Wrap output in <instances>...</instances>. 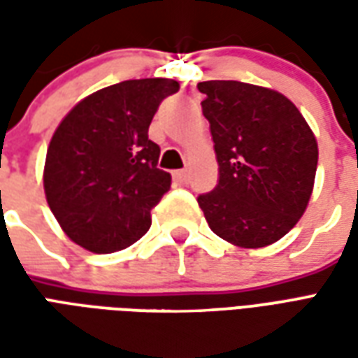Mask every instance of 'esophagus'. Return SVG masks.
<instances>
[{
    "instance_id": "obj_1",
    "label": "esophagus",
    "mask_w": 358,
    "mask_h": 358,
    "mask_svg": "<svg viewBox=\"0 0 358 358\" xmlns=\"http://www.w3.org/2000/svg\"><path fill=\"white\" fill-rule=\"evenodd\" d=\"M174 182L176 184H180V186H184V184H187V178H189V174H187V171H176L174 174Z\"/></svg>"
}]
</instances>
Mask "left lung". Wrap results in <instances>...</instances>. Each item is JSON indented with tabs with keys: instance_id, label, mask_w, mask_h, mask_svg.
<instances>
[{
	"instance_id": "1",
	"label": "left lung",
	"mask_w": 358,
	"mask_h": 358,
	"mask_svg": "<svg viewBox=\"0 0 358 358\" xmlns=\"http://www.w3.org/2000/svg\"><path fill=\"white\" fill-rule=\"evenodd\" d=\"M218 161L217 187L197 197L210 230L266 248L292 230L315 186L318 145L285 95L238 80L199 82Z\"/></svg>"
}]
</instances>
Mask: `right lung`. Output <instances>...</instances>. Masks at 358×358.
<instances>
[{
  "label": "right lung",
  "instance_id": "obj_1",
  "mask_svg": "<svg viewBox=\"0 0 358 358\" xmlns=\"http://www.w3.org/2000/svg\"><path fill=\"white\" fill-rule=\"evenodd\" d=\"M171 78L124 80L76 103L53 134L43 189L63 232L92 253L132 245L151 226V209L171 189L157 169L161 148L148 130Z\"/></svg>",
  "mask_w": 358,
  "mask_h": 358
}]
</instances>
